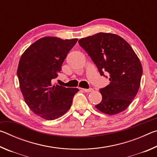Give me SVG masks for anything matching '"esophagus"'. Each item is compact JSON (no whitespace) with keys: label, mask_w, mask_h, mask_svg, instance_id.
Masks as SVG:
<instances>
[{"label":"esophagus","mask_w":157,"mask_h":157,"mask_svg":"<svg viewBox=\"0 0 157 157\" xmlns=\"http://www.w3.org/2000/svg\"><path fill=\"white\" fill-rule=\"evenodd\" d=\"M82 90H83V91L84 92H86V93L92 92L93 91H94V89H93L92 88H90V89H82Z\"/></svg>","instance_id":"obj_1"}]
</instances>
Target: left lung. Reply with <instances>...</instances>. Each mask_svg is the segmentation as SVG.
<instances>
[{"instance_id":"obj_1","label":"left lung","mask_w":157,"mask_h":157,"mask_svg":"<svg viewBox=\"0 0 157 157\" xmlns=\"http://www.w3.org/2000/svg\"><path fill=\"white\" fill-rule=\"evenodd\" d=\"M78 42L100 75L105 76V72L109 76V84L100 89L102 99L95 107L109 115L125 110L139 91L143 74L142 65L134 50L122 37L111 33H99Z\"/></svg>"}]
</instances>
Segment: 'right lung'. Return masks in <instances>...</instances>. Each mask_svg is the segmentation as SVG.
I'll return each mask as SVG.
<instances>
[{
  "label": "right lung",
  "instance_id": "right-lung-1",
  "mask_svg": "<svg viewBox=\"0 0 157 157\" xmlns=\"http://www.w3.org/2000/svg\"><path fill=\"white\" fill-rule=\"evenodd\" d=\"M78 40L43 37L21 55L17 69L21 93L31 111L45 120H55L67 112L79 91L77 88L52 84Z\"/></svg>",
  "mask_w": 157,
  "mask_h": 157
}]
</instances>
